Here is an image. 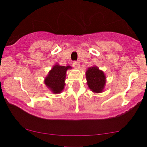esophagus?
Instances as JSON below:
<instances>
[{
  "mask_svg": "<svg viewBox=\"0 0 147 147\" xmlns=\"http://www.w3.org/2000/svg\"><path fill=\"white\" fill-rule=\"evenodd\" d=\"M73 66L75 67L76 68H78L80 67V64L79 62H73Z\"/></svg>",
  "mask_w": 147,
  "mask_h": 147,
  "instance_id": "obj_1",
  "label": "esophagus"
}]
</instances>
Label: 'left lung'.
<instances>
[{"label": "left lung", "instance_id": "left-lung-1", "mask_svg": "<svg viewBox=\"0 0 147 147\" xmlns=\"http://www.w3.org/2000/svg\"><path fill=\"white\" fill-rule=\"evenodd\" d=\"M87 85L93 93H100L104 90L106 77L104 72L97 66H91L87 68L85 72Z\"/></svg>", "mask_w": 147, "mask_h": 147}]
</instances>
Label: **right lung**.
<instances>
[{
	"label": "right lung",
	"instance_id": "right-lung-1",
	"mask_svg": "<svg viewBox=\"0 0 147 147\" xmlns=\"http://www.w3.org/2000/svg\"><path fill=\"white\" fill-rule=\"evenodd\" d=\"M72 69L70 66H60L56 63L45 77L44 83L54 94H59L65 86L66 71Z\"/></svg>",
	"mask_w": 147,
	"mask_h": 147
}]
</instances>
